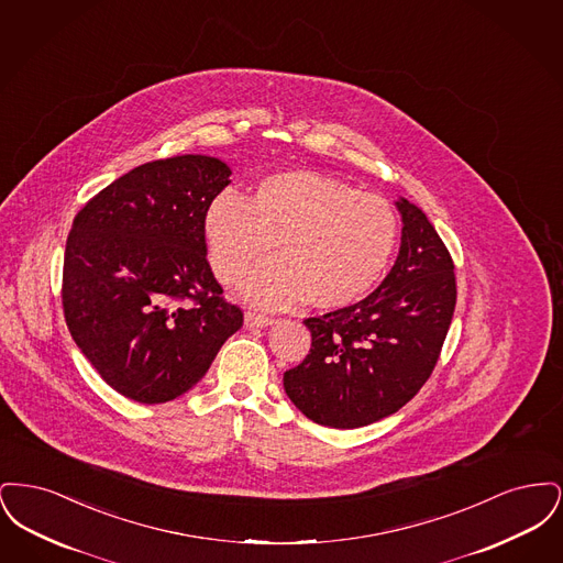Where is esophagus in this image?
Masks as SVG:
<instances>
[{"mask_svg":"<svg viewBox=\"0 0 563 563\" xmlns=\"http://www.w3.org/2000/svg\"><path fill=\"white\" fill-rule=\"evenodd\" d=\"M274 322V319H269L266 314H260V312H246L244 314V324L246 327H269Z\"/></svg>","mask_w":563,"mask_h":563,"instance_id":"esophagus-1","label":"esophagus"}]
</instances>
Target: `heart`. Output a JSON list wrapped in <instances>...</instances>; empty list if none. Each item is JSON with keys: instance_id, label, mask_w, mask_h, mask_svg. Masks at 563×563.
Returning a JSON list of instances; mask_svg holds the SVG:
<instances>
[{"instance_id": "heart-1", "label": "heart", "mask_w": 563, "mask_h": 563, "mask_svg": "<svg viewBox=\"0 0 563 563\" xmlns=\"http://www.w3.org/2000/svg\"><path fill=\"white\" fill-rule=\"evenodd\" d=\"M202 232L214 276L241 285L269 255L244 294L262 306L301 299L321 310L346 308L374 289L388 268L399 219L388 200L312 170L264 177L249 200L214 196Z\"/></svg>"}]
</instances>
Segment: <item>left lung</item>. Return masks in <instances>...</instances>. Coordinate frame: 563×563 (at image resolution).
Segmentation results:
<instances>
[{
	"label": "left lung",
	"mask_w": 563,
	"mask_h": 563,
	"mask_svg": "<svg viewBox=\"0 0 563 563\" xmlns=\"http://www.w3.org/2000/svg\"><path fill=\"white\" fill-rule=\"evenodd\" d=\"M401 249L374 294L306 319L312 346L283 375L285 393L312 422L358 429L411 401L427 384L455 308L452 255L427 214L401 198Z\"/></svg>",
	"instance_id": "left-lung-1"
}]
</instances>
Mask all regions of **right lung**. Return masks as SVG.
Segmentation results:
<instances>
[{"label":"right lung","instance_id":"right-lung-1","mask_svg":"<svg viewBox=\"0 0 563 563\" xmlns=\"http://www.w3.org/2000/svg\"><path fill=\"white\" fill-rule=\"evenodd\" d=\"M209 156L147 162L81 207L65 246L63 312L113 390L156 405L202 379L242 310L207 260L205 211L230 184Z\"/></svg>","mask_w":563,"mask_h":563}]
</instances>
